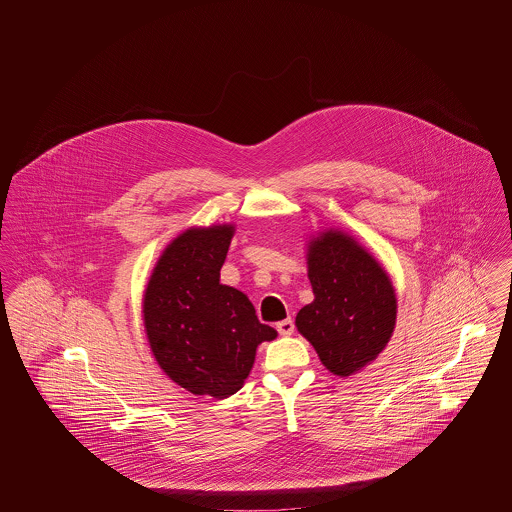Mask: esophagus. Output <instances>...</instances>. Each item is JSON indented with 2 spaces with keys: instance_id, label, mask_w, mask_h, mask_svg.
Segmentation results:
<instances>
[{
  "instance_id": "34e87169",
  "label": "esophagus",
  "mask_w": 512,
  "mask_h": 512,
  "mask_svg": "<svg viewBox=\"0 0 512 512\" xmlns=\"http://www.w3.org/2000/svg\"><path fill=\"white\" fill-rule=\"evenodd\" d=\"M293 328H295V326H293L292 318H286V320H282V322L276 324V330L280 332V336H292Z\"/></svg>"
}]
</instances>
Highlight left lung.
<instances>
[{
	"mask_svg": "<svg viewBox=\"0 0 512 512\" xmlns=\"http://www.w3.org/2000/svg\"><path fill=\"white\" fill-rule=\"evenodd\" d=\"M315 299L295 326L332 374L349 378L386 349L397 318L390 274L347 232L330 228L307 242Z\"/></svg>",
	"mask_w": 512,
	"mask_h": 512,
	"instance_id": "obj_1",
	"label": "left lung"
}]
</instances>
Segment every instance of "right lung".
Here are the masks:
<instances>
[{"label":"right lung","instance_id":"1","mask_svg":"<svg viewBox=\"0 0 512 512\" xmlns=\"http://www.w3.org/2000/svg\"><path fill=\"white\" fill-rule=\"evenodd\" d=\"M236 226H192L161 253L142 318L157 365L194 395L226 399L244 386L257 347L278 332L261 324L245 293L220 284Z\"/></svg>","mask_w":512,"mask_h":512}]
</instances>
